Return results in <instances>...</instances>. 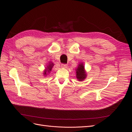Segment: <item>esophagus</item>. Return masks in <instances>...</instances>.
Segmentation results:
<instances>
[{
    "label": "esophagus",
    "instance_id": "34e87169",
    "mask_svg": "<svg viewBox=\"0 0 132 132\" xmlns=\"http://www.w3.org/2000/svg\"><path fill=\"white\" fill-rule=\"evenodd\" d=\"M67 66H68V64H64V63H62V64H61V67L62 68H65L67 67Z\"/></svg>",
    "mask_w": 132,
    "mask_h": 132
}]
</instances>
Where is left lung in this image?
Segmentation results:
<instances>
[{
  "mask_svg": "<svg viewBox=\"0 0 132 132\" xmlns=\"http://www.w3.org/2000/svg\"><path fill=\"white\" fill-rule=\"evenodd\" d=\"M76 77L80 81L84 80L86 77L84 67L83 64H80L76 69Z\"/></svg>",
  "mask_w": 132,
  "mask_h": 132,
  "instance_id": "obj_1",
  "label": "left lung"
}]
</instances>
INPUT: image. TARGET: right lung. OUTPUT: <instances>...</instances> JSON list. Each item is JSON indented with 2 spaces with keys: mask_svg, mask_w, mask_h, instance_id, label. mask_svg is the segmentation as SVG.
<instances>
[{
  "mask_svg": "<svg viewBox=\"0 0 132 132\" xmlns=\"http://www.w3.org/2000/svg\"><path fill=\"white\" fill-rule=\"evenodd\" d=\"M53 66H54V64L52 63H49V64L48 65V68H46V69H45V71H44V75H46L47 74V71H48V72H49L51 70V69H52V68L53 67Z\"/></svg>",
  "mask_w": 132,
  "mask_h": 132,
  "instance_id": "add662e5",
  "label": "right lung"
}]
</instances>
